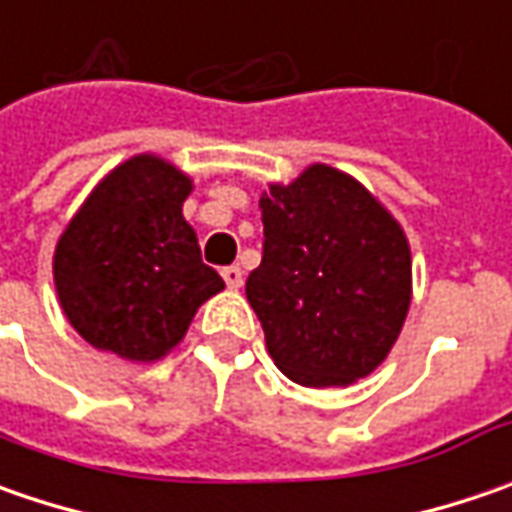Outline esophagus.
I'll use <instances>...</instances> for the list:
<instances>
[{
    "mask_svg": "<svg viewBox=\"0 0 512 512\" xmlns=\"http://www.w3.org/2000/svg\"><path fill=\"white\" fill-rule=\"evenodd\" d=\"M222 276H225V282L230 290H239L242 287V282H245V273H242V267L239 265H230L222 270Z\"/></svg>",
    "mask_w": 512,
    "mask_h": 512,
    "instance_id": "1",
    "label": "esophagus"
}]
</instances>
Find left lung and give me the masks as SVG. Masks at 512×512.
I'll return each mask as SVG.
<instances>
[{"label": "left lung", "instance_id": "1", "mask_svg": "<svg viewBox=\"0 0 512 512\" xmlns=\"http://www.w3.org/2000/svg\"><path fill=\"white\" fill-rule=\"evenodd\" d=\"M262 265L247 276L276 367L305 387L373 373L410 307V247L356 179L313 165L259 199Z\"/></svg>", "mask_w": 512, "mask_h": 512}]
</instances>
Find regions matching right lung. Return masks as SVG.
<instances>
[{"instance_id":"obj_1","label":"right lung","mask_w":512,"mask_h":512,"mask_svg":"<svg viewBox=\"0 0 512 512\" xmlns=\"http://www.w3.org/2000/svg\"><path fill=\"white\" fill-rule=\"evenodd\" d=\"M187 193L190 179L165 159L133 156L70 219L53 279L85 342L130 362L162 359L196 307L225 287L182 216Z\"/></svg>"}]
</instances>
